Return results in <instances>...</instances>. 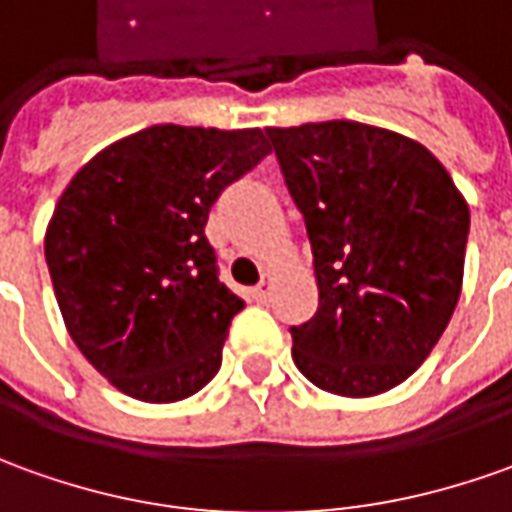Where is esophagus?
<instances>
[{
	"mask_svg": "<svg viewBox=\"0 0 512 512\" xmlns=\"http://www.w3.org/2000/svg\"><path fill=\"white\" fill-rule=\"evenodd\" d=\"M271 288H274V277H271V274H263V280H260V283L255 285V291H252V294H255V300L269 302Z\"/></svg>",
	"mask_w": 512,
	"mask_h": 512,
	"instance_id": "1",
	"label": "esophagus"
}]
</instances>
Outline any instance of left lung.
I'll return each mask as SVG.
<instances>
[{
    "label": "left lung",
    "instance_id": "1",
    "mask_svg": "<svg viewBox=\"0 0 512 512\" xmlns=\"http://www.w3.org/2000/svg\"><path fill=\"white\" fill-rule=\"evenodd\" d=\"M314 252L319 308L291 328L300 373L370 398L403 384L460 302L471 212L415 139L328 120L266 128Z\"/></svg>",
    "mask_w": 512,
    "mask_h": 512
}]
</instances>
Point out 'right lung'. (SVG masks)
I'll return each instance as SVG.
<instances>
[{"instance_id": "right-lung-1", "label": "right lung", "mask_w": 512, "mask_h": 512, "mask_svg": "<svg viewBox=\"0 0 512 512\" xmlns=\"http://www.w3.org/2000/svg\"><path fill=\"white\" fill-rule=\"evenodd\" d=\"M266 154L260 128L151 125L66 184L44 257L72 342L111 387L173 403L215 378L243 300L218 280L204 227Z\"/></svg>"}]
</instances>
